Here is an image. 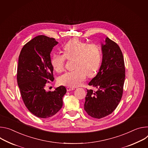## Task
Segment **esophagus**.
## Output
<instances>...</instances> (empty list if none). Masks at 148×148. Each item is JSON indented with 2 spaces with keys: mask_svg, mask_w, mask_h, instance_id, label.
Segmentation results:
<instances>
[{
  "mask_svg": "<svg viewBox=\"0 0 148 148\" xmlns=\"http://www.w3.org/2000/svg\"><path fill=\"white\" fill-rule=\"evenodd\" d=\"M67 91L68 92H70V91H72V90H73L75 89V88H71V87H67Z\"/></svg>",
  "mask_w": 148,
  "mask_h": 148,
  "instance_id": "esophagus-1",
  "label": "esophagus"
}]
</instances>
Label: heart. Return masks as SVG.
<instances>
[{
    "label": "heart",
    "mask_w": 148,
    "mask_h": 148,
    "mask_svg": "<svg viewBox=\"0 0 148 148\" xmlns=\"http://www.w3.org/2000/svg\"><path fill=\"white\" fill-rule=\"evenodd\" d=\"M63 55L53 53L51 57V63L53 69L60 73L64 69L66 59L73 60V71L61 76L59 83L68 87H77L82 84L86 76L93 77L99 68L102 52L100 47L95 44L78 38L69 40L63 46Z\"/></svg>",
    "instance_id": "b5f03b06"
}]
</instances>
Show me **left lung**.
Instances as JSON below:
<instances>
[{"label":"left lung","mask_w":148,"mask_h":148,"mask_svg":"<svg viewBox=\"0 0 148 148\" xmlns=\"http://www.w3.org/2000/svg\"><path fill=\"white\" fill-rule=\"evenodd\" d=\"M102 44V61L99 72L89 83L97 88L87 89L84 109L92 118L101 119L111 114L123 94L125 79L123 56L119 46L109 38Z\"/></svg>","instance_id":"obj_1"}]
</instances>
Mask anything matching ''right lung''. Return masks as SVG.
I'll list each match as a JSON object with an SVG mask.
<instances>
[{
    "instance_id": "add662e5",
    "label": "right lung",
    "mask_w": 148,
    "mask_h": 148,
    "mask_svg": "<svg viewBox=\"0 0 148 148\" xmlns=\"http://www.w3.org/2000/svg\"><path fill=\"white\" fill-rule=\"evenodd\" d=\"M58 42L39 35L26 43L21 51L17 71L18 85L27 109L40 118L53 116L62 108L66 89L60 86L47 92V82L54 80L51 52Z\"/></svg>"
}]
</instances>
